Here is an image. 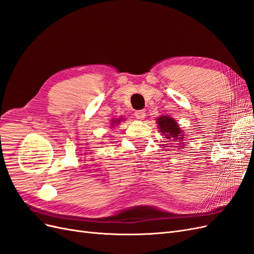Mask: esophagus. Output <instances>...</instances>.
Masks as SVG:
<instances>
[{
    "mask_svg": "<svg viewBox=\"0 0 254 254\" xmlns=\"http://www.w3.org/2000/svg\"><path fill=\"white\" fill-rule=\"evenodd\" d=\"M134 117L137 119V120H144L145 117H146V113L144 110H137L135 111L134 113Z\"/></svg>",
    "mask_w": 254,
    "mask_h": 254,
    "instance_id": "obj_1",
    "label": "esophagus"
}]
</instances>
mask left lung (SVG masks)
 I'll list each match as a JSON object with an SVG mask.
<instances>
[{"mask_svg": "<svg viewBox=\"0 0 254 254\" xmlns=\"http://www.w3.org/2000/svg\"><path fill=\"white\" fill-rule=\"evenodd\" d=\"M157 124L159 125L160 132H162L167 139L173 140V142L184 140L183 132L173 118L165 117V115L164 117H160L157 119Z\"/></svg>", "mask_w": 254, "mask_h": 254, "instance_id": "left-lung-1", "label": "left lung"}]
</instances>
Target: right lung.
<instances>
[{"instance_id": "1", "label": "right lung", "mask_w": 254, "mask_h": 254, "mask_svg": "<svg viewBox=\"0 0 254 254\" xmlns=\"http://www.w3.org/2000/svg\"><path fill=\"white\" fill-rule=\"evenodd\" d=\"M121 122H122V119H119V120L114 119V120H112V122H111V125L114 126V124H119V123H121ZM112 126H111V127H112Z\"/></svg>"}]
</instances>
